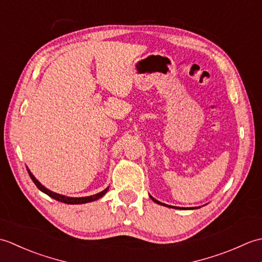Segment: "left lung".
I'll return each mask as SVG.
<instances>
[{
	"instance_id": "1",
	"label": "left lung",
	"mask_w": 262,
	"mask_h": 262,
	"mask_svg": "<svg viewBox=\"0 0 262 262\" xmlns=\"http://www.w3.org/2000/svg\"><path fill=\"white\" fill-rule=\"evenodd\" d=\"M149 197H151V199L153 200L154 203H157V204H159V205H162V206H165V207H172V208H176V209H193V208H181V207H176V206H170V205H166V204H163V203L159 202V200L153 198V197L151 196V194H149ZM194 208H199V207H194Z\"/></svg>"
}]
</instances>
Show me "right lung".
Returning a JSON list of instances; mask_svg holds the SVG:
<instances>
[{"label": "right lung", "mask_w": 262, "mask_h": 262, "mask_svg": "<svg viewBox=\"0 0 262 262\" xmlns=\"http://www.w3.org/2000/svg\"><path fill=\"white\" fill-rule=\"evenodd\" d=\"M28 170V173H29L31 180L35 182V185L37 186V188L39 189V190L42 191L43 193L48 194L49 197L54 198L55 200H58V202L60 203H64V204H70V205H80V204H86V203H91V202H94V200H98L101 197H103L105 193H107L109 187H107L104 189V190H102L101 192H98L96 194H92V196H86V197H68V196H64V194H60V193H57V192H54L52 190H49V189H47L45 186H42L40 182H39L35 176H33L31 173V171L27 168Z\"/></svg>", "instance_id": "add662e5"}]
</instances>
